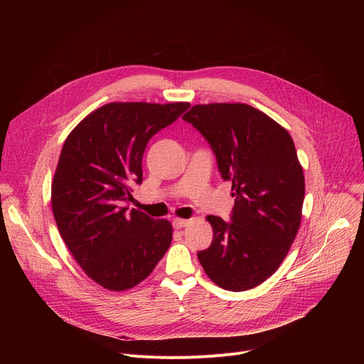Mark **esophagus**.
<instances>
[{
	"instance_id": "1",
	"label": "esophagus",
	"mask_w": 364,
	"mask_h": 364,
	"mask_svg": "<svg viewBox=\"0 0 364 364\" xmlns=\"http://www.w3.org/2000/svg\"><path fill=\"white\" fill-rule=\"evenodd\" d=\"M188 224V220H183V218H174L172 220V225H174V228H183Z\"/></svg>"
}]
</instances>
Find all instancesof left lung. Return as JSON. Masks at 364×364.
Returning a JSON list of instances; mask_svg holds the SVG:
<instances>
[{
    "label": "left lung",
    "mask_w": 364,
    "mask_h": 364,
    "mask_svg": "<svg viewBox=\"0 0 364 364\" xmlns=\"http://www.w3.org/2000/svg\"><path fill=\"white\" fill-rule=\"evenodd\" d=\"M183 119L211 146L235 198L232 221L206 217L214 237L198 258L220 288L252 289L279 269L301 224L305 181L294 140L243 103L196 105Z\"/></svg>",
    "instance_id": "8db88e82"
}]
</instances>
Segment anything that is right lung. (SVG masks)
<instances>
[{
    "label": "right lung",
    "mask_w": 364,
    "mask_h": 364,
    "mask_svg": "<svg viewBox=\"0 0 364 364\" xmlns=\"http://www.w3.org/2000/svg\"><path fill=\"white\" fill-rule=\"evenodd\" d=\"M188 103H109L69 134L51 184L54 220L68 250L95 283L127 291L168 251L172 225L128 209L141 184L143 153Z\"/></svg>",
    "instance_id": "right-lung-1"
}]
</instances>
